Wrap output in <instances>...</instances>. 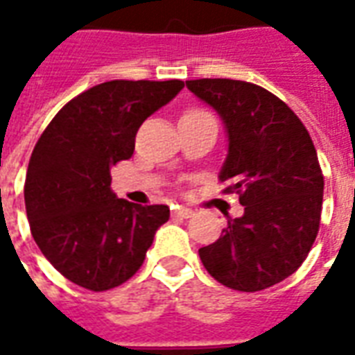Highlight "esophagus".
I'll return each mask as SVG.
<instances>
[{
	"label": "esophagus",
	"instance_id": "esophagus-1",
	"mask_svg": "<svg viewBox=\"0 0 355 355\" xmlns=\"http://www.w3.org/2000/svg\"><path fill=\"white\" fill-rule=\"evenodd\" d=\"M173 215L182 216V218H190V216L193 215V211H192V209H188V207H180V205H177V207L173 209Z\"/></svg>",
	"mask_w": 355,
	"mask_h": 355
}]
</instances>
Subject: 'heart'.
Wrapping results in <instances>:
<instances>
[{
  "instance_id": "heart-1",
  "label": "heart",
  "mask_w": 355,
  "mask_h": 355,
  "mask_svg": "<svg viewBox=\"0 0 355 355\" xmlns=\"http://www.w3.org/2000/svg\"><path fill=\"white\" fill-rule=\"evenodd\" d=\"M188 114H193V112H188Z\"/></svg>"
}]
</instances>
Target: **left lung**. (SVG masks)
I'll list each match as a JSON object with an SVG mask.
<instances>
[{"mask_svg":"<svg viewBox=\"0 0 355 355\" xmlns=\"http://www.w3.org/2000/svg\"><path fill=\"white\" fill-rule=\"evenodd\" d=\"M186 87L223 119L228 154L218 177L243 205L215 243L201 247V262L230 289H268L297 272L320 230L323 175L312 139L285 102L254 83L192 80Z\"/></svg>","mask_w":355,"mask_h":355,"instance_id":"1","label":"left lung"}]
</instances>
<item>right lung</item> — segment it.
I'll list each match as a JSON object with an SVG mask.
<instances>
[{
  "instance_id": "obj_1",
  "label": "right lung",
  "mask_w": 355,
  "mask_h": 355,
  "mask_svg": "<svg viewBox=\"0 0 355 355\" xmlns=\"http://www.w3.org/2000/svg\"><path fill=\"white\" fill-rule=\"evenodd\" d=\"M182 87L180 80L106 81L72 98L40 137L24 182L28 223L66 279L108 291L142 266L169 207L119 200L110 169L131 157L140 125Z\"/></svg>"
}]
</instances>
